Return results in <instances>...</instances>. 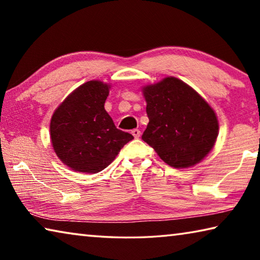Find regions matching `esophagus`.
Instances as JSON below:
<instances>
[{"label": "esophagus", "instance_id": "34e87169", "mask_svg": "<svg viewBox=\"0 0 260 260\" xmlns=\"http://www.w3.org/2000/svg\"><path fill=\"white\" fill-rule=\"evenodd\" d=\"M132 134H133L135 139H138V138H140V135H141V131L138 129V128H135V129L132 131Z\"/></svg>", "mask_w": 260, "mask_h": 260}]
</instances>
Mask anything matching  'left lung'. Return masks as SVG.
<instances>
[{
  "label": "left lung",
  "instance_id": "1",
  "mask_svg": "<svg viewBox=\"0 0 260 260\" xmlns=\"http://www.w3.org/2000/svg\"><path fill=\"white\" fill-rule=\"evenodd\" d=\"M149 124L142 140L175 169L197 164L213 148L218 120L192 88L170 77L143 89Z\"/></svg>",
  "mask_w": 260,
  "mask_h": 260
}]
</instances>
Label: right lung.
<instances>
[{"mask_svg":"<svg viewBox=\"0 0 260 260\" xmlns=\"http://www.w3.org/2000/svg\"><path fill=\"white\" fill-rule=\"evenodd\" d=\"M109 86L83 83L61 103L50 122L54 150L65 165L78 172L98 173L113 161L133 135L118 129L105 111Z\"/></svg>","mask_w":260,"mask_h":260,"instance_id":"add662e5","label":"right lung"}]
</instances>
